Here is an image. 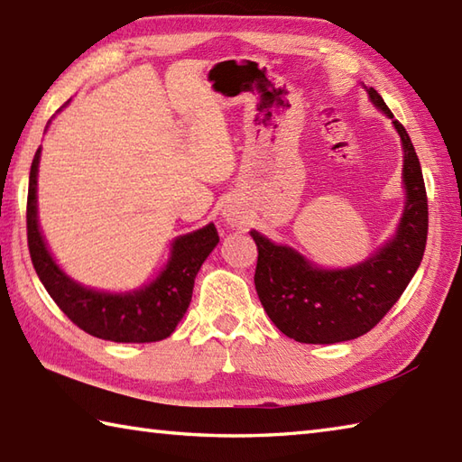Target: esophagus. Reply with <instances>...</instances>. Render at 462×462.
I'll list each match as a JSON object with an SVG mask.
<instances>
[{"mask_svg": "<svg viewBox=\"0 0 462 462\" xmlns=\"http://www.w3.org/2000/svg\"><path fill=\"white\" fill-rule=\"evenodd\" d=\"M222 218L224 222L230 226V228L238 230V228H244V224H246V216H244L242 210H238V208L234 206H228L226 210L222 212Z\"/></svg>", "mask_w": 462, "mask_h": 462, "instance_id": "obj_1", "label": "esophagus"}]
</instances>
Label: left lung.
Listing matches in <instances>:
<instances>
[{"instance_id":"8db88e82","label":"left lung","mask_w":462,"mask_h":462,"mask_svg":"<svg viewBox=\"0 0 462 462\" xmlns=\"http://www.w3.org/2000/svg\"><path fill=\"white\" fill-rule=\"evenodd\" d=\"M363 88L376 110L393 120L402 143L404 206L393 236L356 264L322 268L288 244L250 230L258 246L260 302L280 332L306 345H334L374 328L409 286L427 246L429 206L417 152L381 94Z\"/></svg>"}]
</instances>
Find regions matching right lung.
Returning a JSON list of instances; mask_svg holds the SVG:
<instances>
[{"label":"right lung","instance_id":"add662e5","mask_svg":"<svg viewBox=\"0 0 462 462\" xmlns=\"http://www.w3.org/2000/svg\"><path fill=\"white\" fill-rule=\"evenodd\" d=\"M69 104V99L58 112ZM51 120L45 125L50 128ZM42 146L30 170L27 189V246L35 273L60 310L78 327L96 338L112 342H158L176 330L192 300L194 280L204 260L218 246L220 236L210 222L194 232L176 236L170 256L156 278L122 292L97 291L71 278L45 242L38 216V171Z\"/></svg>","mask_w":462,"mask_h":462}]
</instances>
